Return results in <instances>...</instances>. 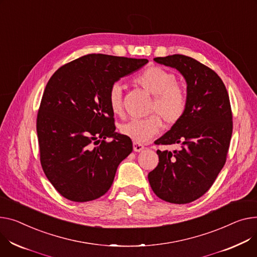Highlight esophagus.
I'll list each match as a JSON object with an SVG mask.
<instances>
[{
  "instance_id": "1",
  "label": "esophagus",
  "mask_w": 257,
  "mask_h": 257,
  "mask_svg": "<svg viewBox=\"0 0 257 257\" xmlns=\"http://www.w3.org/2000/svg\"><path fill=\"white\" fill-rule=\"evenodd\" d=\"M145 149V146L142 144H138V143H133V150L135 152H141Z\"/></svg>"
}]
</instances>
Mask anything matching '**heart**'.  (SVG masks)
<instances>
[{
	"instance_id": "obj_1",
	"label": "heart",
	"mask_w": 257,
	"mask_h": 257,
	"mask_svg": "<svg viewBox=\"0 0 257 257\" xmlns=\"http://www.w3.org/2000/svg\"><path fill=\"white\" fill-rule=\"evenodd\" d=\"M134 82L154 95L150 112L154 114L144 118H133L119 127V132L134 143L144 144L162 129L164 122L175 125L186 113L189 95L183 84L177 81V76L162 67L150 66L134 77ZM122 85L113 83L107 94V102L113 114L123 113Z\"/></svg>"
}]
</instances>
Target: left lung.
Here are the masks:
<instances>
[{
    "instance_id": "8db88e82",
    "label": "left lung",
    "mask_w": 257,
    "mask_h": 257,
    "mask_svg": "<svg viewBox=\"0 0 257 257\" xmlns=\"http://www.w3.org/2000/svg\"><path fill=\"white\" fill-rule=\"evenodd\" d=\"M154 61L183 74L189 103L181 121L155 142L181 148L158 150L159 163L148 178L152 190L162 200L189 203L210 189L226 162L232 134L230 101L219 75L195 59L173 55Z\"/></svg>"
}]
</instances>
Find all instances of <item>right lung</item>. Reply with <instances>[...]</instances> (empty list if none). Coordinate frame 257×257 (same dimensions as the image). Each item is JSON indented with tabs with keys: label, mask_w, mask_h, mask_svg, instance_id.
<instances>
[{
	"label": "right lung",
	"mask_w": 257,
	"mask_h": 257,
	"mask_svg": "<svg viewBox=\"0 0 257 257\" xmlns=\"http://www.w3.org/2000/svg\"><path fill=\"white\" fill-rule=\"evenodd\" d=\"M147 63L90 54L61 66L49 78L36 122L40 163L65 198L85 202L109 190L133 147L129 138L114 132L107 94L117 79Z\"/></svg>",
	"instance_id": "obj_1"
}]
</instances>
